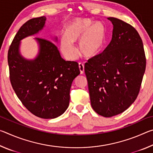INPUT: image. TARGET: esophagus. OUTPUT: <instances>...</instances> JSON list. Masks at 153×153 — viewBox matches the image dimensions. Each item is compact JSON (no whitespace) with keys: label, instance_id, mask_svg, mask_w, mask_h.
I'll use <instances>...</instances> for the list:
<instances>
[{"label":"esophagus","instance_id":"34e87169","mask_svg":"<svg viewBox=\"0 0 153 153\" xmlns=\"http://www.w3.org/2000/svg\"><path fill=\"white\" fill-rule=\"evenodd\" d=\"M79 69L80 71V74H83L84 73V65L82 63H79Z\"/></svg>","mask_w":153,"mask_h":153}]
</instances>
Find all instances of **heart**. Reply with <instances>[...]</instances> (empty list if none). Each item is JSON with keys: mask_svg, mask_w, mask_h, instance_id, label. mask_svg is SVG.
Returning <instances> with one entry per match:
<instances>
[{"mask_svg": "<svg viewBox=\"0 0 153 153\" xmlns=\"http://www.w3.org/2000/svg\"><path fill=\"white\" fill-rule=\"evenodd\" d=\"M106 40V30L100 22L93 23L88 18H75L66 25L64 36L60 40L62 53L67 59L73 60L76 56L74 43L79 42L78 52L86 58L99 55Z\"/></svg>", "mask_w": 153, "mask_h": 153, "instance_id": "b5f03b06", "label": "heart"}]
</instances>
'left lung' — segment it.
I'll return each instance as SVG.
<instances>
[{
  "instance_id": "1",
  "label": "left lung",
  "mask_w": 153,
  "mask_h": 153,
  "mask_svg": "<svg viewBox=\"0 0 153 153\" xmlns=\"http://www.w3.org/2000/svg\"><path fill=\"white\" fill-rule=\"evenodd\" d=\"M112 39L102 53L85 63L91 106L98 115L111 117L135 101L146 69L144 46L133 26L115 17Z\"/></svg>"
}]
</instances>
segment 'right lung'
Segmentation results:
<instances>
[{
  "label": "right lung",
  "mask_w": 153,
  "mask_h": 153,
  "mask_svg": "<svg viewBox=\"0 0 153 153\" xmlns=\"http://www.w3.org/2000/svg\"><path fill=\"white\" fill-rule=\"evenodd\" d=\"M46 17L33 18L19 28L8 51L10 81L27 109L42 119H54L68 108L73 80L80 74L78 63L65 61L55 44L36 38L39 53L33 60L19 53L20 41L43 29ZM56 40V38H55Z\"/></svg>",
  "instance_id": "add662e5"
}]
</instances>
